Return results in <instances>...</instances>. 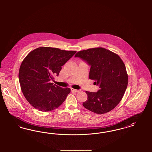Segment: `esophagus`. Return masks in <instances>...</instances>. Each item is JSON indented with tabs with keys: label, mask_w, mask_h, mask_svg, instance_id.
Here are the masks:
<instances>
[{
	"label": "esophagus",
	"mask_w": 152,
	"mask_h": 152,
	"mask_svg": "<svg viewBox=\"0 0 152 152\" xmlns=\"http://www.w3.org/2000/svg\"><path fill=\"white\" fill-rule=\"evenodd\" d=\"M71 91H72V92H79V90L75 89H73V88H71Z\"/></svg>",
	"instance_id": "esophagus-1"
}]
</instances>
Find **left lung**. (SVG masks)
Returning a JSON list of instances; mask_svg holds the SVG:
<instances>
[{"label": "left lung", "mask_w": 152, "mask_h": 152, "mask_svg": "<svg viewBox=\"0 0 152 152\" xmlns=\"http://www.w3.org/2000/svg\"><path fill=\"white\" fill-rule=\"evenodd\" d=\"M91 66L89 79L100 89L96 92L86 91L84 108L97 114H104L115 108L121 100L128 86L125 65L120 56L99 47L78 52L75 56Z\"/></svg>", "instance_id": "1"}]
</instances>
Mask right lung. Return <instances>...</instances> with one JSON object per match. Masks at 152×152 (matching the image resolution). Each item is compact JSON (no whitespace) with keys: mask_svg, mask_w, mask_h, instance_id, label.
Returning a JSON list of instances; mask_svg holds the SVG:
<instances>
[{"mask_svg":"<svg viewBox=\"0 0 152 152\" xmlns=\"http://www.w3.org/2000/svg\"><path fill=\"white\" fill-rule=\"evenodd\" d=\"M75 51L61 50L42 47L30 52L22 61L19 80L26 100L35 108L43 112L60 107L71 92L50 83L58 76L64 65L76 53Z\"/></svg>","mask_w":152,"mask_h":152,"instance_id":"1","label":"right lung"}]
</instances>
